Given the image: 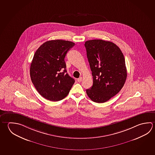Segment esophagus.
<instances>
[{
    "label": "esophagus",
    "instance_id": "34e87169",
    "mask_svg": "<svg viewBox=\"0 0 155 155\" xmlns=\"http://www.w3.org/2000/svg\"><path fill=\"white\" fill-rule=\"evenodd\" d=\"M81 81H82V77H81L77 79V81H78V82H81Z\"/></svg>",
    "mask_w": 155,
    "mask_h": 155
}]
</instances>
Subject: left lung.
<instances>
[{"instance_id":"left-lung-1","label":"left lung","mask_w":155,"mask_h":155,"mask_svg":"<svg viewBox=\"0 0 155 155\" xmlns=\"http://www.w3.org/2000/svg\"><path fill=\"white\" fill-rule=\"evenodd\" d=\"M84 46L93 77L87 95L95 102H106L124 85L127 78L125 58L119 47L110 41L92 40Z\"/></svg>"}]
</instances>
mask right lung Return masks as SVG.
Returning a JSON list of instances; mask_svg holds the SVG:
<instances>
[{"label": "right lung", "mask_w": 155, "mask_h": 155, "mask_svg": "<svg viewBox=\"0 0 155 155\" xmlns=\"http://www.w3.org/2000/svg\"><path fill=\"white\" fill-rule=\"evenodd\" d=\"M74 43L62 40L45 42L36 50L31 63L30 75L36 89L48 100L66 97L74 83L67 74L66 54Z\"/></svg>", "instance_id": "1"}]
</instances>
